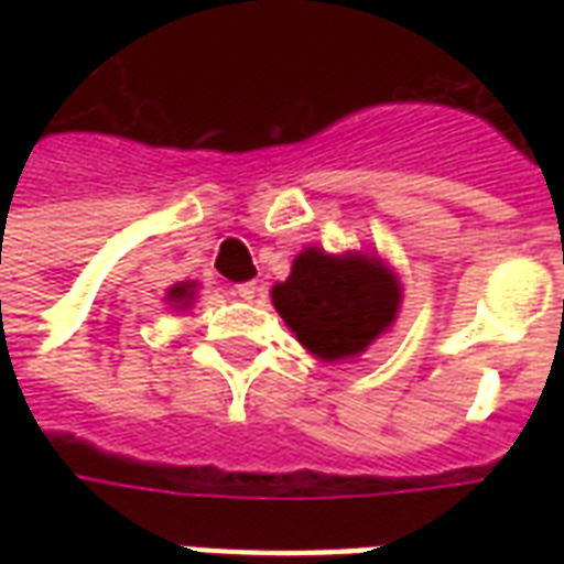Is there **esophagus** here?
Segmentation results:
<instances>
[{"instance_id":"esophagus-1","label":"esophagus","mask_w":564,"mask_h":564,"mask_svg":"<svg viewBox=\"0 0 564 564\" xmlns=\"http://www.w3.org/2000/svg\"><path fill=\"white\" fill-rule=\"evenodd\" d=\"M235 293L241 295V299H247V302H253V299H257V293H259V286H257V281H247V283H238V286H235Z\"/></svg>"}]
</instances>
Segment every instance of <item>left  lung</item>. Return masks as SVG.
<instances>
[{
	"label": "left lung",
	"instance_id": "1",
	"mask_svg": "<svg viewBox=\"0 0 564 564\" xmlns=\"http://www.w3.org/2000/svg\"><path fill=\"white\" fill-rule=\"evenodd\" d=\"M271 305L307 354L341 362L366 354L392 329L402 281L378 253L305 247L293 259L290 278L271 286Z\"/></svg>",
	"mask_w": 564,
	"mask_h": 564
}]
</instances>
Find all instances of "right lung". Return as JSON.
Instances as JSON below:
<instances>
[{"label": "right lung", "mask_w": 564, "mask_h": 564, "mask_svg": "<svg viewBox=\"0 0 564 564\" xmlns=\"http://www.w3.org/2000/svg\"><path fill=\"white\" fill-rule=\"evenodd\" d=\"M198 299V283L196 281H181L165 290V305H172L174 311H186V307L196 305Z\"/></svg>", "instance_id": "1"}]
</instances>
